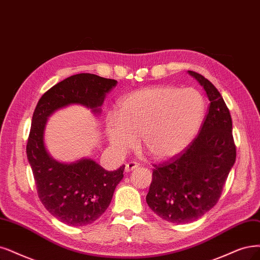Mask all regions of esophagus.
Segmentation results:
<instances>
[{
    "label": "esophagus",
    "mask_w": 260,
    "mask_h": 260,
    "mask_svg": "<svg viewBox=\"0 0 260 260\" xmlns=\"http://www.w3.org/2000/svg\"><path fill=\"white\" fill-rule=\"evenodd\" d=\"M138 167V164L137 162H135V161H129V162H127L126 165H125V171H132V170H134V169H136Z\"/></svg>",
    "instance_id": "obj_1"
}]
</instances>
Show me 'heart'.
<instances>
[{"label": "heart", "instance_id": "obj_1", "mask_svg": "<svg viewBox=\"0 0 260 260\" xmlns=\"http://www.w3.org/2000/svg\"><path fill=\"white\" fill-rule=\"evenodd\" d=\"M206 103L194 88L155 85L126 94L119 101L115 117L106 120L111 148L124 154L140 145L158 160L174 157L194 140L203 123Z\"/></svg>", "mask_w": 260, "mask_h": 260}]
</instances>
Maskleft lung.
<instances>
[{
  "label": "left lung",
  "instance_id": "obj_1",
  "mask_svg": "<svg viewBox=\"0 0 260 260\" xmlns=\"http://www.w3.org/2000/svg\"><path fill=\"white\" fill-rule=\"evenodd\" d=\"M188 74L207 93L208 114L183 152L154 165L146 198L153 212L176 224L194 222L216 205L237 155L232 115L222 95L203 75Z\"/></svg>",
  "mask_w": 260,
  "mask_h": 260
}]
</instances>
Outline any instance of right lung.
I'll return each instance as SVG.
<instances>
[{
  "mask_svg": "<svg viewBox=\"0 0 260 260\" xmlns=\"http://www.w3.org/2000/svg\"><path fill=\"white\" fill-rule=\"evenodd\" d=\"M117 83L94 74L71 76L48 90L33 113L26 156L38 197L54 217L70 226L91 224L107 210L125 166L107 171L91 158L71 164L55 160L45 146L47 120L56 110L74 104L100 114L106 94Z\"/></svg>",
  "mask_w": 260,
  "mask_h": 260,
  "instance_id": "right-lung-1",
  "label": "right lung"
}]
</instances>
